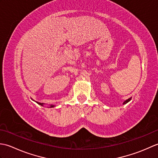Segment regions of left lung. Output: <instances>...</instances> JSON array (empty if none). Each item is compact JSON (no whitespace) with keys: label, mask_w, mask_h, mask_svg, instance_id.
Listing matches in <instances>:
<instances>
[{"label":"left lung","mask_w":158,"mask_h":158,"mask_svg":"<svg viewBox=\"0 0 158 158\" xmlns=\"http://www.w3.org/2000/svg\"><path fill=\"white\" fill-rule=\"evenodd\" d=\"M131 99H132V98H128L127 100H125V101L123 102V105H125V104H126V103H127L129 101H130L131 100Z\"/></svg>","instance_id":"1"}]
</instances>
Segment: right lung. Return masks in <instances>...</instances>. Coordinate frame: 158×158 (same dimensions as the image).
<instances>
[{
    "mask_svg": "<svg viewBox=\"0 0 158 158\" xmlns=\"http://www.w3.org/2000/svg\"><path fill=\"white\" fill-rule=\"evenodd\" d=\"M36 103L37 104H39V105H41V106H43V105H44V103H41V102H36V101H35ZM55 106V105H50V108H52V107H54Z\"/></svg>",
    "mask_w": 158,
    "mask_h": 158,
    "instance_id": "1",
    "label": "right lung"
}]
</instances>
